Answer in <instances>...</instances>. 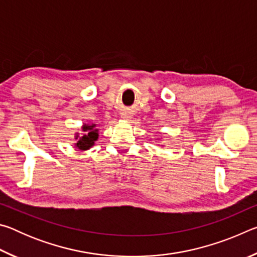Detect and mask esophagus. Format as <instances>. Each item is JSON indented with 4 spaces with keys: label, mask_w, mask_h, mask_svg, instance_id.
<instances>
[{
    "label": "esophagus",
    "mask_w": 257,
    "mask_h": 257,
    "mask_svg": "<svg viewBox=\"0 0 257 257\" xmlns=\"http://www.w3.org/2000/svg\"><path fill=\"white\" fill-rule=\"evenodd\" d=\"M122 118H123L124 120H128L129 116H128V114H122Z\"/></svg>",
    "instance_id": "34e87169"
}]
</instances>
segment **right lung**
<instances>
[{"label": "right lung", "mask_w": 257, "mask_h": 257, "mask_svg": "<svg viewBox=\"0 0 257 257\" xmlns=\"http://www.w3.org/2000/svg\"><path fill=\"white\" fill-rule=\"evenodd\" d=\"M82 136H79V134H76V147L80 151L89 150L90 147L94 146L95 142L98 138V129H96V124H84L82 125Z\"/></svg>", "instance_id": "right-lung-1"}]
</instances>
